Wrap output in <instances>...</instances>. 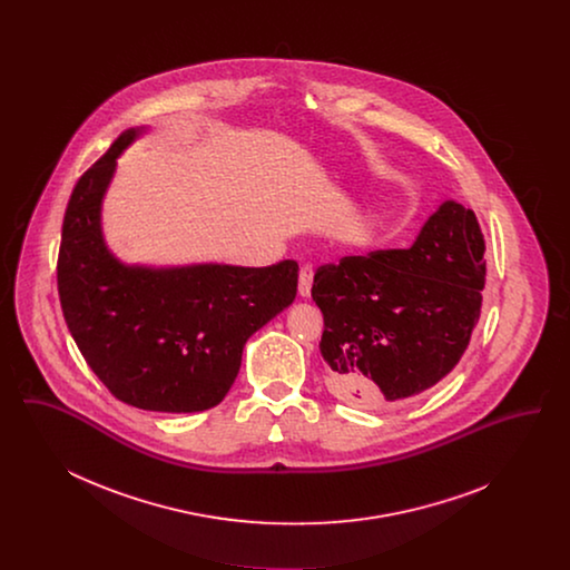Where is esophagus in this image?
I'll use <instances>...</instances> for the list:
<instances>
[{
    "mask_svg": "<svg viewBox=\"0 0 570 570\" xmlns=\"http://www.w3.org/2000/svg\"><path fill=\"white\" fill-rule=\"evenodd\" d=\"M312 282H314V269L312 265H303L298 272V295L301 297H309L312 293Z\"/></svg>",
    "mask_w": 570,
    "mask_h": 570,
    "instance_id": "obj_1",
    "label": "esophagus"
}]
</instances>
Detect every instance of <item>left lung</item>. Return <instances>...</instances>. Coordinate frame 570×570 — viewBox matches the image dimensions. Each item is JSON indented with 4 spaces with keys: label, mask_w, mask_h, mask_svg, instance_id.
Returning a JSON list of instances; mask_svg holds the SVG:
<instances>
[{
    "label": "left lung",
    "mask_w": 570,
    "mask_h": 570,
    "mask_svg": "<svg viewBox=\"0 0 570 570\" xmlns=\"http://www.w3.org/2000/svg\"><path fill=\"white\" fill-rule=\"evenodd\" d=\"M485 239L472 209L446 200L407 249L344 256L316 269L326 384L346 404L384 410L432 389L481 318Z\"/></svg>",
    "instance_id": "obj_1"
}]
</instances>
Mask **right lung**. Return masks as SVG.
Here are the masks:
<instances>
[{
  "instance_id": "add662e5",
  "label": "right lung",
  "mask_w": 570,
  "mask_h": 570,
  "mask_svg": "<svg viewBox=\"0 0 570 570\" xmlns=\"http://www.w3.org/2000/svg\"><path fill=\"white\" fill-rule=\"evenodd\" d=\"M126 130L87 168L66 207L57 256L61 312L110 393L156 412H198L224 400L247 337L297 297V261L272 267H124L100 233V203Z\"/></svg>"
}]
</instances>
